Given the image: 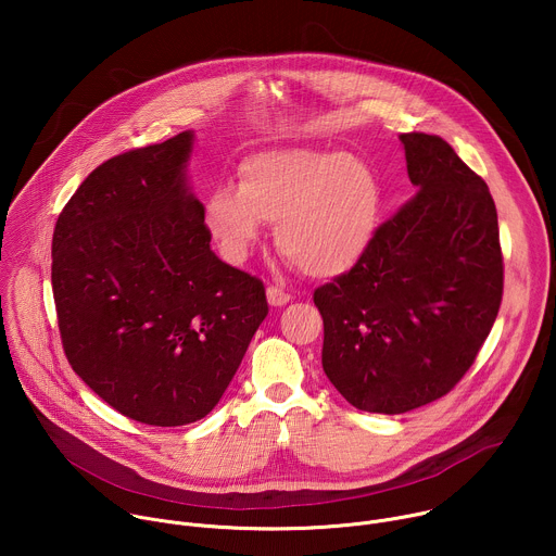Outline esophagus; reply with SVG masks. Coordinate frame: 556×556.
Instances as JSON below:
<instances>
[{
	"label": "esophagus",
	"instance_id": "obj_1",
	"mask_svg": "<svg viewBox=\"0 0 556 556\" xmlns=\"http://www.w3.org/2000/svg\"><path fill=\"white\" fill-rule=\"evenodd\" d=\"M266 296H268V303H270V305H275V307H281V305H286V303H290V301H292V296H290L286 290L277 288V286H268Z\"/></svg>",
	"mask_w": 556,
	"mask_h": 556
}]
</instances>
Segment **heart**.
I'll return each mask as SVG.
<instances>
[{
	"label": "heart",
	"instance_id": "b5f03b06",
	"mask_svg": "<svg viewBox=\"0 0 556 556\" xmlns=\"http://www.w3.org/2000/svg\"><path fill=\"white\" fill-rule=\"evenodd\" d=\"M382 182L369 163L341 149L273 147L237 167V187L217 185L202 219L230 264H244L275 224L277 249L309 277H341L369 253L380 217Z\"/></svg>",
	"mask_w": 556,
	"mask_h": 556
}]
</instances>
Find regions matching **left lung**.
<instances>
[{
	"mask_svg": "<svg viewBox=\"0 0 556 556\" xmlns=\"http://www.w3.org/2000/svg\"><path fill=\"white\" fill-rule=\"evenodd\" d=\"M418 189L378 228L365 260L314 292L321 363L343 399L369 414L429 405L466 374L502 303L497 208L453 147L401 134Z\"/></svg>",
	"mask_w": 556,
	"mask_h": 556,
	"instance_id": "1",
	"label": "left lung"
}]
</instances>
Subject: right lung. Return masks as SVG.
<instances>
[{
	"instance_id": "add662e5",
	"label": "right lung",
	"mask_w": 556,
	"mask_h": 556,
	"mask_svg": "<svg viewBox=\"0 0 556 556\" xmlns=\"http://www.w3.org/2000/svg\"><path fill=\"white\" fill-rule=\"evenodd\" d=\"M195 134L110 157L52 235V292L72 369L118 414L182 427L222 399L266 319L264 283L211 251L189 185Z\"/></svg>"
}]
</instances>
